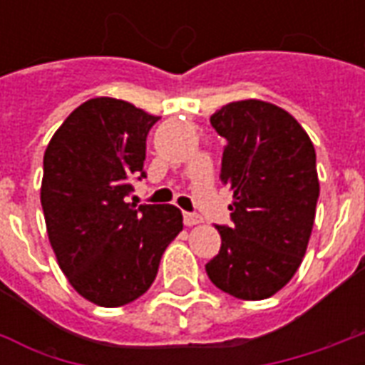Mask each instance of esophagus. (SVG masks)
I'll return each mask as SVG.
<instances>
[{"label": "esophagus", "instance_id": "34e87169", "mask_svg": "<svg viewBox=\"0 0 365 365\" xmlns=\"http://www.w3.org/2000/svg\"><path fill=\"white\" fill-rule=\"evenodd\" d=\"M203 221L197 213H183V222L187 225V227H193V225H199V222Z\"/></svg>", "mask_w": 365, "mask_h": 365}]
</instances>
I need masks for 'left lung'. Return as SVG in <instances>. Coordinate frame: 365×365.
Wrapping results in <instances>:
<instances>
[{"mask_svg":"<svg viewBox=\"0 0 365 365\" xmlns=\"http://www.w3.org/2000/svg\"><path fill=\"white\" fill-rule=\"evenodd\" d=\"M211 125L227 140L221 182L235 195L232 225H217L221 250L207 262V275L232 297L268 299L297 272L311 238L314 146L289 113L260 99L225 105Z\"/></svg>","mask_w":365,"mask_h":365,"instance_id":"1","label":"left lung"}]
</instances>
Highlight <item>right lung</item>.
I'll return each instance as SVG.
<instances>
[{
    "mask_svg": "<svg viewBox=\"0 0 365 365\" xmlns=\"http://www.w3.org/2000/svg\"><path fill=\"white\" fill-rule=\"evenodd\" d=\"M160 117L96 97L70 113L44 152V221L60 269L82 297L120 307L148 291L183 229L174 205L127 203Z\"/></svg>",
    "mask_w": 365,
    "mask_h": 365,
    "instance_id": "right-lung-1",
    "label": "right lung"
}]
</instances>
